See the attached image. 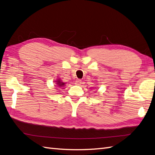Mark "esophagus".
<instances>
[{"mask_svg":"<svg viewBox=\"0 0 155 155\" xmlns=\"http://www.w3.org/2000/svg\"><path fill=\"white\" fill-rule=\"evenodd\" d=\"M76 84L77 85H80L81 84V80H80V79H77L76 81Z\"/></svg>","mask_w":155,"mask_h":155,"instance_id":"1","label":"esophagus"}]
</instances>
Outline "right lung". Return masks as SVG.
Masks as SVG:
<instances>
[{"label":"right lung","instance_id":"right-lung-1","mask_svg":"<svg viewBox=\"0 0 155 155\" xmlns=\"http://www.w3.org/2000/svg\"><path fill=\"white\" fill-rule=\"evenodd\" d=\"M55 82V83L56 85H55L56 87H63L65 85V83L62 82L60 78H57L56 80L54 81Z\"/></svg>","mask_w":155,"mask_h":155}]
</instances>
